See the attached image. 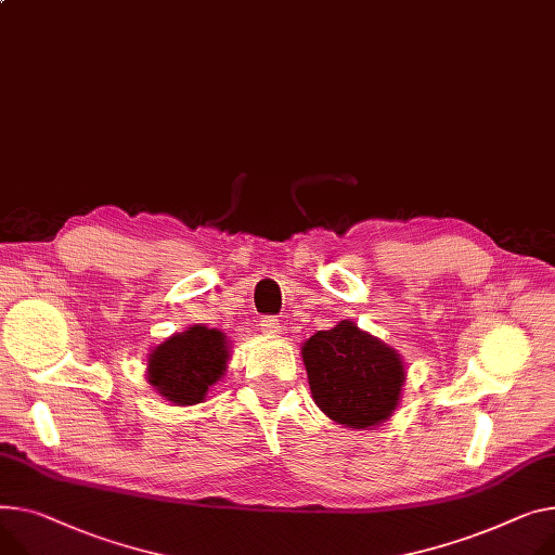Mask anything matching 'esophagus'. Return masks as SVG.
Wrapping results in <instances>:
<instances>
[{
    "mask_svg": "<svg viewBox=\"0 0 555 555\" xmlns=\"http://www.w3.org/2000/svg\"><path fill=\"white\" fill-rule=\"evenodd\" d=\"M261 330L266 332V335H281L283 325L279 323L276 317H263V319H261Z\"/></svg>",
    "mask_w": 555,
    "mask_h": 555,
    "instance_id": "34e87169",
    "label": "esophagus"
}]
</instances>
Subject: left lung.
Masks as SVG:
<instances>
[{"instance_id":"left-lung-1","label":"left lung","mask_w":555,"mask_h":555,"mask_svg":"<svg viewBox=\"0 0 555 555\" xmlns=\"http://www.w3.org/2000/svg\"><path fill=\"white\" fill-rule=\"evenodd\" d=\"M301 357L312 399L332 422L371 430L397 411L405 384L403 359L354 321L317 332L304 341Z\"/></svg>"}]
</instances>
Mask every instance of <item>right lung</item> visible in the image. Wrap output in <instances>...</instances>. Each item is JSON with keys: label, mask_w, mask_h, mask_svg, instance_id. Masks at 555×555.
<instances>
[{"label": "right lung", "mask_w": 555, "mask_h": 555, "mask_svg": "<svg viewBox=\"0 0 555 555\" xmlns=\"http://www.w3.org/2000/svg\"><path fill=\"white\" fill-rule=\"evenodd\" d=\"M230 352L225 332L190 325L146 354V382L173 405L203 403L211 386L225 377Z\"/></svg>", "instance_id": "add662e5"}]
</instances>
